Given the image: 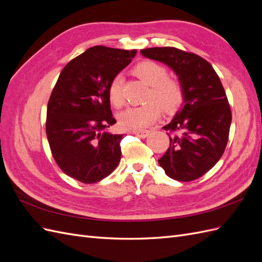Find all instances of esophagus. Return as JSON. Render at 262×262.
Here are the masks:
<instances>
[{"label": "esophagus", "instance_id": "esophagus-1", "mask_svg": "<svg viewBox=\"0 0 262 262\" xmlns=\"http://www.w3.org/2000/svg\"><path fill=\"white\" fill-rule=\"evenodd\" d=\"M134 134H136L137 137L139 138H142V139H145L148 134H149V131L147 130H141V131H134Z\"/></svg>", "mask_w": 262, "mask_h": 262}]
</instances>
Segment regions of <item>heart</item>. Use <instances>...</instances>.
I'll return each instance as SVG.
<instances>
[{"label": "heart", "instance_id": "b5f03b06", "mask_svg": "<svg viewBox=\"0 0 262 262\" xmlns=\"http://www.w3.org/2000/svg\"><path fill=\"white\" fill-rule=\"evenodd\" d=\"M134 73L145 84L150 86L148 100H156L167 109L175 108L182 99L180 85L168 78L166 68L153 61L141 62L134 68ZM108 95L112 104L121 107L124 102L122 94V77L116 75L109 83ZM162 115V108L153 101L140 107H131L119 116V122L126 130H144L152 125Z\"/></svg>", "mask_w": 262, "mask_h": 262}]
</instances>
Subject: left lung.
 Wrapping results in <instances>:
<instances>
[{"mask_svg":"<svg viewBox=\"0 0 262 262\" xmlns=\"http://www.w3.org/2000/svg\"><path fill=\"white\" fill-rule=\"evenodd\" d=\"M141 54L162 62L178 76L182 105L165 130L170 144L158 164L168 177L191 181L208 172L223 155L232 113L220 77L210 63L172 47L142 49Z\"/></svg>","mask_w":262,"mask_h":262,"instance_id":"obj_1","label":"left lung"}]
</instances>
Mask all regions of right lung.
Listing matches in <instances>:
<instances>
[{"label":"right lung","instance_id":"1","mask_svg":"<svg viewBox=\"0 0 262 262\" xmlns=\"http://www.w3.org/2000/svg\"><path fill=\"white\" fill-rule=\"evenodd\" d=\"M137 50L96 46L62 70L47 108L46 133L55 163L83 184L106 178L121 158L122 134L110 109L109 83L129 64Z\"/></svg>","mask_w":262,"mask_h":262}]
</instances>
